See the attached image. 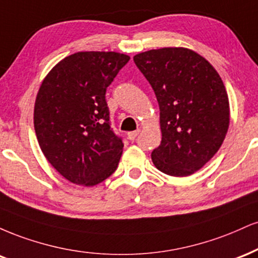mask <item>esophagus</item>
I'll return each mask as SVG.
<instances>
[{"label": "esophagus", "mask_w": 258, "mask_h": 258, "mask_svg": "<svg viewBox=\"0 0 258 258\" xmlns=\"http://www.w3.org/2000/svg\"><path fill=\"white\" fill-rule=\"evenodd\" d=\"M139 133H140V130H135V132L128 133V139H129V140H135V139L138 138Z\"/></svg>", "instance_id": "1"}]
</instances>
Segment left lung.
<instances>
[{
    "label": "left lung",
    "mask_w": 258,
    "mask_h": 258,
    "mask_svg": "<svg viewBox=\"0 0 258 258\" xmlns=\"http://www.w3.org/2000/svg\"><path fill=\"white\" fill-rule=\"evenodd\" d=\"M134 62L159 105L162 141L151 154L153 164L170 176H188L226 138L229 102L223 82L207 59L187 48L148 50Z\"/></svg>",
    "instance_id": "1"
}]
</instances>
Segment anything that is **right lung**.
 Segmentation results:
<instances>
[{
  "instance_id": "obj_1",
  "label": "right lung",
  "mask_w": 258,
  "mask_h": 258,
  "mask_svg": "<svg viewBox=\"0 0 258 258\" xmlns=\"http://www.w3.org/2000/svg\"><path fill=\"white\" fill-rule=\"evenodd\" d=\"M129 59L114 51H80L42 82L35 132L45 158L70 182L95 186L116 171L124 145L111 128L105 95Z\"/></svg>"
}]
</instances>
